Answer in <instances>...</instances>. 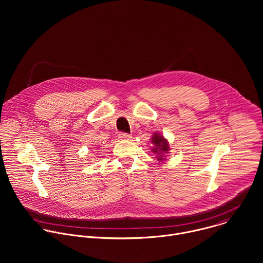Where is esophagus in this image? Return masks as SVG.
<instances>
[{
  "mask_svg": "<svg viewBox=\"0 0 263 263\" xmlns=\"http://www.w3.org/2000/svg\"><path fill=\"white\" fill-rule=\"evenodd\" d=\"M132 136L130 135V134H128V133H125V132H121L120 134H119V138L120 139H130Z\"/></svg>",
  "mask_w": 263,
  "mask_h": 263,
  "instance_id": "obj_1",
  "label": "esophagus"
}]
</instances>
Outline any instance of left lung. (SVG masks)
Listing matches in <instances>:
<instances>
[{
	"mask_svg": "<svg viewBox=\"0 0 263 263\" xmlns=\"http://www.w3.org/2000/svg\"><path fill=\"white\" fill-rule=\"evenodd\" d=\"M152 143L154 144V147L152 148L153 153L159 155V156H157L158 160H163L164 159L163 154L167 153V151L170 149L167 140L161 134L155 133L152 137Z\"/></svg>",
	"mask_w": 263,
	"mask_h": 263,
	"instance_id": "1",
	"label": "left lung"
}]
</instances>
